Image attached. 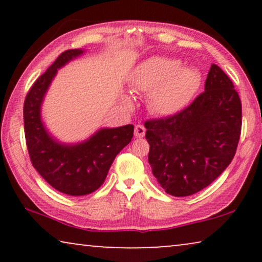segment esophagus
I'll return each mask as SVG.
<instances>
[{
    "label": "esophagus",
    "mask_w": 262,
    "mask_h": 262,
    "mask_svg": "<svg viewBox=\"0 0 262 262\" xmlns=\"http://www.w3.org/2000/svg\"><path fill=\"white\" fill-rule=\"evenodd\" d=\"M144 135H145V127L141 124L136 125V126H135V136H136V137L142 138V137H144Z\"/></svg>",
    "instance_id": "1"
}]
</instances>
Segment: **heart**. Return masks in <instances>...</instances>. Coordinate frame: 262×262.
Returning a JSON list of instances; mask_svg holds the SVG:
<instances>
[{
  "mask_svg": "<svg viewBox=\"0 0 262 262\" xmlns=\"http://www.w3.org/2000/svg\"><path fill=\"white\" fill-rule=\"evenodd\" d=\"M199 75L191 68L181 67L179 59L151 57L137 68L132 88L150 93V105L159 114H171L180 110L194 94Z\"/></svg>",
  "mask_w": 262,
  "mask_h": 262,
  "instance_id": "1",
  "label": "heart"
}]
</instances>
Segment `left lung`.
<instances>
[{
	"label": "left lung",
	"instance_id": "left-lung-1",
	"mask_svg": "<svg viewBox=\"0 0 262 262\" xmlns=\"http://www.w3.org/2000/svg\"><path fill=\"white\" fill-rule=\"evenodd\" d=\"M149 163L164 191L187 196L213 182L234 159L242 105L227 74L210 68L205 92L174 116L145 121Z\"/></svg>",
	"mask_w": 262,
	"mask_h": 262
}]
</instances>
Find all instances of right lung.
<instances>
[{"mask_svg":"<svg viewBox=\"0 0 262 262\" xmlns=\"http://www.w3.org/2000/svg\"><path fill=\"white\" fill-rule=\"evenodd\" d=\"M84 50H67L34 82L24 103V125L31 162L42 179L68 195H85L103 184L116 156L131 142L134 125L103 127L83 142L68 144L49 134L41 105L57 71Z\"/></svg>","mask_w":262,"mask_h":262,"instance_id":"1","label":"right lung"}]
</instances>
